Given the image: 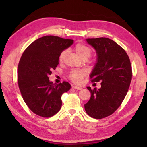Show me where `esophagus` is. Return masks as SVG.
Instances as JSON below:
<instances>
[{"label": "esophagus", "mask_w": 147, "mask_h": 147, "mask_svg": "<svg viewBox=\"0 0 147 147\" xmlns=\"http://www.w3.org/2000/svg\"><path fill=\"white\" fill-rule=\"evenodd\" d=\"M73 89H78V90H82V89H83V88L82 86H73Z\"/></svg>", "instance_id": "34e87169"}]
</instances>
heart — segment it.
<instances>
[{
    "label": "heart",
    "mask_w": 147,
    "mask_h": 147,
    "mask_svg": "<svg viewBox=\"0 0 147 147\" xmlns=\"http://www.w3.org/2000/svg\"><path fill=\"white\" fill-rule=\"evenodd\" d=\"M74 51L76 52V54L80 57V58L84 59H89L92 55V51L88 46L82 43H77L74 47ZM67 52L66 51H61L58 56V60L59 62H63ZM86 73L83 70H80V69H74V70L71 71L69 74V77L71 81L73 82L79 84L80 83L84 76H85Z\"/></svg>",
    "instance_id": "obj_1"
}]
</instances>
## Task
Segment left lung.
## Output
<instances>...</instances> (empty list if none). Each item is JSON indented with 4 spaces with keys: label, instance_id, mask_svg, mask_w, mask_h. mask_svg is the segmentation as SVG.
Masks as SVG:
<instances>
[{
    "label": "left lung",
    "instance_id": "obj_1",
    "mask_svg": "<svg viewBox=\"0 0 147 147\" xmlns=\"http://www.w3.org/2000/svg\"><path fill=\"white\" fill-rule=\"evenodd\" d=\"M97 54V63L90 75L92 82H101V88L91 89V98L84 104L86 113L96 119L113 114L128 93L132 70L130 58L124 49L106 38L87 39Z\"/></svg>",
    "mask_w": 147,
    "mask_h": 147
}]
</instances>
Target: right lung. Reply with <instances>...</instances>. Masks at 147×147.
<instances>
[{"instance_id": "obj_1", "label": "right lung", "mask_w": 147, "mask_h": 147, "mask_svg": "<svg viewBox=\"0 0 147 147\" xmlns=\"http://www.w3.org/2000/svg\"><path fill=\"white\" fill-rule=\"evenodd\" d=\"M73 43V39L43 36L30 45L20 59L19 90L24 102L36 115L50 117L60 109L62 94L70 89L71 85L67 82L53 84L49 76L58 66L61 52Z\"/></svg>"}]
</instances>
